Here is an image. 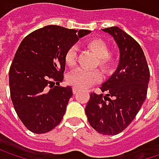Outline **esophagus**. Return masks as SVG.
I'll use <instances>...</instances> for the list:
<instances>
[{
  "mask_svg": "<svg viewBox=\"0 0 159 159\" xmlns=\"http://www.w3.org/2000/svg\"><path fill=\"white\" fill-rule=\"evenodd\" d=\"M80 90H81V89H80L79 87H77V86H74V87H73V92H74V94L78 93Z\"/></svg>",
  "mask_w": 159,
  "mask_h": 159,
  "instance_id": "esophagus-1",
  "label": "esophagus"
}]
</instances>
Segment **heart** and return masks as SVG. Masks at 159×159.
<instances>
[{
    "instance_id": "obj_1",
    "label": "heart",
    "mask_w": 159,
    "mask_h": 159,
    "mask_svg": "<svg viewBox=\"0 0 159 159\" xmlns=\"http://www.w3.org/2000/svg\"><path fill=\"white\" fill-rule=\"evenodd\" d=\"M87 46L99 58L98 64L104 72H110L115 65L114 59L110 55L109 45L101 39H93L87 42ZM76 61V48H70L65 54V62L69 66H73ZM68 82L81 88L87 87L94 83L101 80V74L98 70L76 69L68 75Z\"/></svg>"
}]
</instances>
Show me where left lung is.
I'll use <instances>...</instances> for the list:
<instances>
[{
  "label": "left lung",
  "instance_id": "8db88e82",
  "mask_svg": "<svg viewBox=\"0 0 159 159\" xmlns=\"http://www.w3.org/2000/svg\"><path fill=\"white\" fill-rule=\"evenodd\" d=\"M114 39L120 60L116 71L101 84L103 94H90L85 114L99 134L116 135L134 120L146 98L149 68L141 46L118 26L102 29Z\"/></svg>",
  "mask_w": 159,
  "mask_h": 159
}]
</instances>
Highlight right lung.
<instances>
[{"instance_id": "right-lung-1", "label": "right lung", "mask_w": 159, "mask_h": 159, "mask_svg": "<svg viewBox=\"0 0 159 159\" xmlns=\"http://www.w3.org/2000/svg\"><path fill=\"white\" fill-rule=\"evenodd\" d=\"M89 33L50 25L20 43L9 71L10 93L19 119L32 133H48L61 121L73 96L71 86L59 85L63 80L65 54Z\"/></svg>"}]
</instances>
